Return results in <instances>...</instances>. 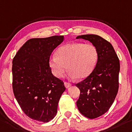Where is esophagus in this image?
Instances as JSON below:
<instances>
[{
    "mask_svg": "<svg viewBox=\"0 0 132 132\" xmlns=\"http://www.w3.org/2000/svg\"><path fill=\"white\" fill-rule=\"evenodd\" d=\"M64 86H65V87H66V88H69V87H70L71 86H72V84H71V83L67 82V81H64Z\"/></svg>",
    "mask_w": 132,
    "mask_h": 132,
    "instance_id": "obj_1",
    "label": "esophagus"
}]
</instances>
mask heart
I'll return each mask as SVG.
<instances>
[{
	"instance_id": "1",
	"label": "heart",
	"mask_w": 132,
	"mask_h": 132,
	"mask_svg": "<svg viewBox=\"0 0 132 132\" xmlns=\"http://www.w3.org/2000/svg\"><path fill=\"white\" fill-rule=\"evenodd\" d=\"M56 55L51 56L48 62L52 73L61 78L67 69L68 76L78 80H83L92 73L99 58L95 45L82 42L62 45L57 50Z\"/></svg>"
}]
</instances>
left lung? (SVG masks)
<instances>
[{
    "instance_id": "obj_1",
    "label": "left lung",
    "mask_w": 132,
    "mask_h": 132,
    "mask_svg": "<svg viewBox=\"0 0 132 132\" xmlns=\"http://www.w3.org/2000/svg\"><path fill=\"white\" fill-rule=\"evenodd\" d=\"M76 39L89 41L97 49L99 58L95 70L76 84L80 91L76 104L83 116L98 118L109 109L119 89L120 62L111 43L96 35H84Z\"/></svg>"
}]
</instances>
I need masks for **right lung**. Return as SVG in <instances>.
I'll use <instances>...</instances> for the list:
<instances>
[{"instance_id": "right-lung-1", "label": "right lung", "mask_w": 132, "mask_h": 132, "mask_svg": "<svg viewBox=\"0 0 132 132\" xmlns=\"http://www.w3.org/2000/svg\"><path fill=\"white\" fill-rule=\"evenodd\" d=\"M64 36L33 38L25 43L12 62L13 90L22 110L29 118L43 123L53 119L66 90L52 73L49 59Z\"/></svg>"}]
</instances>
